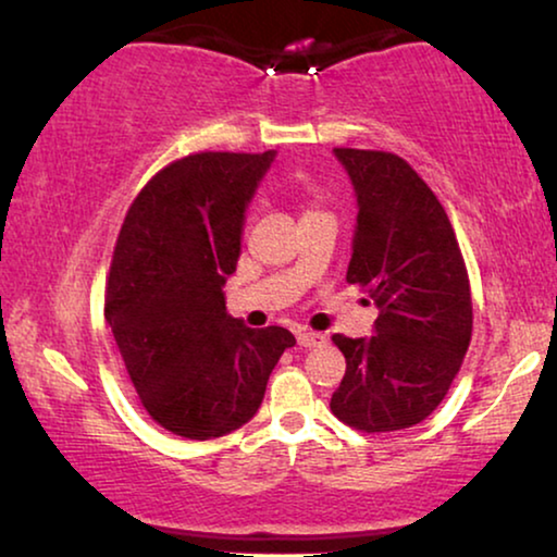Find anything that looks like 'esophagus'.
I'll use <instances>...</instances> for the list:
<instances>
[{
	"mask_svg": "<svg viewBox=\"0 0 557 557\" xmlns=\"http://www.w3.org/2000/svg\"><path fill=\"white\" fill-rule=\"evenodd\" d=\"M296 342H299V347L311 349V347H322V345H326V337H324V334H319V332L299 330V334H296Z\"/></svg>",
	"mask_w": 557,
	"mask_h": 557,
	"instance_id": "34e87169",
	"label": "esophagus"
}]
</instances>
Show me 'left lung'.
Segmentation results:
<instances>
[{
	"label": "left lung",
	"instance_id": "left-lung-1",
	"mask_svg": "<svg viewBox=\"0 0 557 557\" xmlns=\"http://www.w3.org/2000/svg\"><path fill=\"white\" fill-rule=\"evenodd\" d=\"M357 195L349 284L380 314L372 337L334 334L347 360L332 413L364 433L400 431L446 398L471 342V292L438 197L391 151L334 149Z\"/></svg>",
	"mask_w": 557,
	"mask_h": 557
}]
</instances>
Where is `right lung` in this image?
<instances>
[{"label":"right lung","mask_w":557,"mask_h":557,"mask_svg":"<svg viewBox=\"0 0 557 557\" xmlns=\"http://www.w3.org/2000/svg\"><path fill=\"white\" fill-rule=\"evenodd\" d=\"M276 151H200L147 182L121 225L109 322L141 406L162 429L208 441L248 423L294 334L225 311L246 208Z\"/></svg>","instance_id":"add662e5"}]
</instances>
